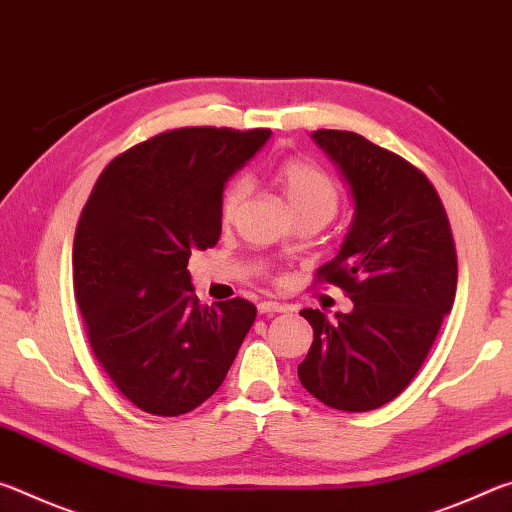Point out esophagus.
<instances>
[{"instance_id": "34e87169", "label": "esophagus", "mask_w": 512, "mask_h": 512, "mask_svg": "<svg viewBox=\"0 0 512 512\" xmlns=\"http://www.w3.org/2000/svg\"><path fill=\"white\" fill-rule=\"evenodd\" d=\"M259 314H282V311H287V305H280V302H273V300H264L257 305Z\"/></svg>"}]
</instances>
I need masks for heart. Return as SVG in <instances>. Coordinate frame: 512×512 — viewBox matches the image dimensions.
<instances>
[{
  "label": "heart",
  "mask_w": 512,
  "mask_h": 512,
  "mask_svg": "<svg viewBox=\"0 0 512 512\" xmlns=\"http://www.w3.org/2000/svg\"><path fill=\"white\" fill-rule=\"evenodd\" d=\"M275 187L280 189L291 212L298 216H320L329 221L339 210V187L316 162L298 155L280 160L271 171ZM246 198V185L241 180H230L221 194V221L230 223Z\"/></svg>",
  "instance_id": "b5f03b06"
}]
</instances>
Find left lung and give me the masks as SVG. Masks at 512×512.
I'll list each match as a JSON object with an SVG mask.
<instances>
[{"label": "left lung", "mask_w": 512, "mask_h": 512, "mask_svg": "<svg viewBox=\"0 0 512 512\" xmlns=\"http://www.w3.org/2000/svg\"><path fill=\"white\" fill-rule=\"evenodd\" d=\"M311 137L339 164L354 198L352 228L316 284L343 289L354 309L336 320L300 311L314 343L298 377L332 409L372 411L411 384L452 311V228L436 187L402 155L350 131L320 128Z\"/></svg>", "instance_id": "1"}]
</instances>
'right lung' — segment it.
<instances>
[{
  "label": "right lung",
  "instance_id": "1",
  "mask_svg": "<svg viewBox=\"0 0 512 512\" xmlns=\"http://www.w3.org/2000/svg\"><path fill=\"white\" fill-rule=\"evenodd\" d=\"M268 128H173L117 155L74 235V296L99 366L137 409L176 418L223 384L257 309L198 305L187 262L221 237V194Z\"/></svg>",
  "mask_w": 512,
  "mask_h": 512
}]
</instances>
